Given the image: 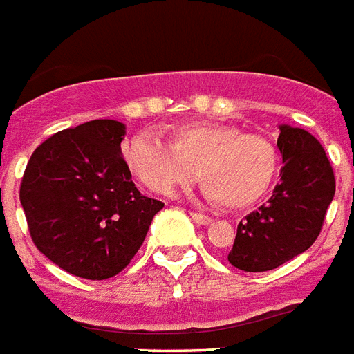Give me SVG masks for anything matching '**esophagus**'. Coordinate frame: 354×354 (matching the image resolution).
Wrapping results in <instances>:
<instances>
[{
	"instance_id": "1",
	"label": "esophagus",
	"mask_w": 354,
	"mask_h": 354,
	"mask_svg": "<svg viewBox=\"0 0 354 354\" xmlns=\"http://www.w3.org/2000/svg\"><path fill=\"white\" fill-rule=\"evenodd\" d=\"M190 217L197 223V225H210L212 223V217L203 216V214H199V212H190Z\"/></svg>"
}]
</instances>
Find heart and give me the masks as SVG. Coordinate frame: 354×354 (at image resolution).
<instances>
[{"label": "heart", "instance_id": "heart-1", "mask_svg": "<svg viewBox=\"0 0 354 354\" xmlns=\"http://www.w3.org/2000/svg\"><path fill=\"white\" fill-rule=\"evenodd\" d=\"M131 175L159 195L205 180L203 195L226 208H247L270 188L278 153L268 138L216 122H194L175 129L171 144L140 131L124 146ZM200 171H196V168Z\"/></svg>", "mask_w": 354, "mask_h": 354}]
</instances>
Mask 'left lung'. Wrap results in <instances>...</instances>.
<instances>
[{
	"mask_svg": "<svg viewBox=\"0 0 354 354\" xmlns=\"http://www.w3.org/2000/svg\"><path fill=\"white\" fill-rule=\"evenodd\" d=\"M279 183L267 205L237 225L228 261L245 272H267L299 256L316 241L335 197V174L310 133L279 126Z\"/></svg>",
	"mask_w": 354,
	"mask_h": 354,
	"instance_id": "1",
	"label": "left lung"
}]
</instances>
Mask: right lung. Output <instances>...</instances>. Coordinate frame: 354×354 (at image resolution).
I'll return each mask as SVG.
<instances>
[{"mask_svg": "<svg viewBox=\"0 0 354 354\" xmlns=\"http://www.w3.org/2000/svg\"><path fill=\"white\" fill-rule=\"evenodd\" d=\"M126 124L91 120L55 133L30 155L19 188L34 245L65 272L107 279L128 267L164 203L131 180Z\"/></svg>", "mask_w": 354, "mask_h": 354, "instance_id": "right-lung-1", "label": "right lung"}]
</instances>
